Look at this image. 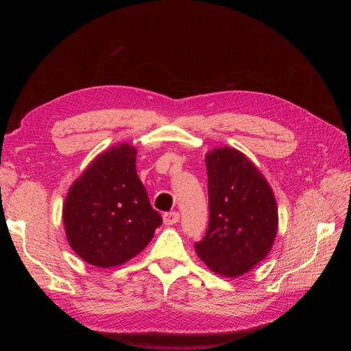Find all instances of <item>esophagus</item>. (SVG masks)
I'll use <instances>...</instances> for the list:
<instances>
[{"label":"esophagus","mask_w":351,"mask_h":351,"mask_svg":"<svg viewBox=\"0 0 351 351\" xmlns=\"http://www.w3.org/2000/svg\"><path fill=\"white\" fill-rule=\"evenodd\" d=\"M162 219L165 226H174L180 221V214L178 212H167V214H164Z\"/></svg>","instance_id":"obj_1"}]
</instances>
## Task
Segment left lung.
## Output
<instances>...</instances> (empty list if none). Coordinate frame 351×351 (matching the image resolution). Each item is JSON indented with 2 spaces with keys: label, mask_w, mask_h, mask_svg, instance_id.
I'll return each mask as SVG.
<instances>
[{
  "label": "left lung",
  "mask_w": 351,
  "mask_h": 351,
  "mask_svg": "<svg viewBox=\"0 0 351 351\" xmlns=\"http://www.w3.org/2000/svg\"><path fill=\"white\" fill-rule=\"evenodd\" d=\"M205 162L209 227L195 250L210 271L237 278L271 252L278 231L277 200L258 167L234 147H215Z\"/></svg>",
  "instance_id": "obj_1"
}]
</instances>
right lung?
Returning a JSON list of instances; mask_svg holds the SVG:
<instances>
[{
	"label": "right lung",
	"mask_w": 351,
	"mask_h": 351,
	"mask_svg": "<svg viewBox=\"0 0 351 351\" xmlns=\"http://www.w3.org/2000/svg\"><path fill=\"white\" fill-rule=\"evenodd\" d=\"M136 155L130 143L104 151L74 180L62 204L70 247L93 267L114 268L130 261L162 222L137 177Z\"/></svg>",
	"instance_id": "add662e5"
}]
</instances>
